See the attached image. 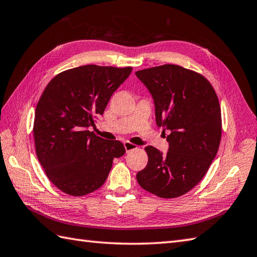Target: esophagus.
<instances>
[{
	"label": "esophagus",
	"mask_w": 257,
	"mask_h": 257,
	"mask_svg": "<svg viewBox=\"0 0 257 257\" xmlns=\"http://www.w3.org/2000/svg\"><path fill=\"white\" fill-rule=\"evenodd\" d=\"M123 146H124V149H125V151H127V152H129V151H133V150H136V149H138V147H137V146H136L135 144L129 143V141H125V143H123Z\"/></svg>",
	"instance_id": "esophagus-1"
}]
</instances>
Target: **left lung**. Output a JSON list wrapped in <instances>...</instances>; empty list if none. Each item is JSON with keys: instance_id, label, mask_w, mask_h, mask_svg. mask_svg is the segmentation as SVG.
Returning a JSON list of instances; mask_svg holds the SVG:
<instances>
[{"instance_id": "1", "label": "left lung", "mask_w": 257, "mask_h": 257, "mask_svg": "<svg viewBox=\"0 0 257 257\" xmlns=\"http://www.w3.org/2000/svg\"><path fill=\"white\" fill-rule=\"evenodd\" d=\"M155 99L158 127L170 130L168 154L146 147L148 163L137 173L144 190L174 199L193 189L214 159L222 136L221 107L203 75L166 64L136 72Z\"/></svg>"}]
</instances>
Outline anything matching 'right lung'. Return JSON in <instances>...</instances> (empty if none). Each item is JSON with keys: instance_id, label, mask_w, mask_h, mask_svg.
<instances>
[{"instance_id": "add662e5", "label": "right lung", "mask_w": 257, "mask_h": 257, "mask_svg": "<svg viewBox=\"0 0 257 257\" xmlns=\"http://www.w3.org/2000/svg\"><path fill=\"white\" fill-rule=\"evenodd\" d=\"M133 67L85 65L57 74L35 109V151L50 181L64 193L83 196L105 183L114 158L124 155L118 140L89 132Z\"/></svg>"}]
</instances>
